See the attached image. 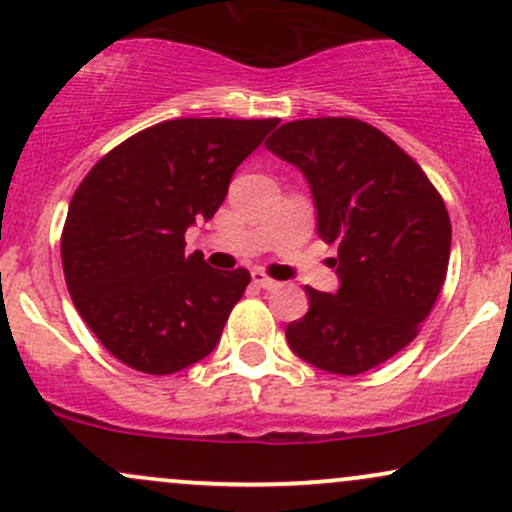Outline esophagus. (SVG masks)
I'll use <instances>...</instances> for the list:
<instances>
[{
    "instance_id": "34e87169",
    "label": "esophagus",
    "mask_w": 512,
    "mask_h": 512,
    "mask_svg": "<svg viewBox=\"0 0 512 512\" xmlns=\"http://www.w3.org/2000/svg\"><path fill=\"white\" fill-rule=\"evenodd\" d=\"M252 284L260 286V289H274V286H279V281L264 274L262 269H255V272H252Z\"/></svg>"
}]
</instances>
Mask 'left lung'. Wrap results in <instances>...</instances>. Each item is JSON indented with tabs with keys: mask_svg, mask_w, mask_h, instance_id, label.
<instances>
[{
	"mask_svg": "<svg viewBox=\"0 0 512 512\" xmlns=\"http://www.w3.org/2000/svg\"><path fill=\"white\" fill-rule=\"evenodd\" d=\"M267 149L303 170L317 233L337 243L339 291L305 286L310 310L286 327L293 354L358 375L402 351L431 313L450 260V216L419 163L356 117L281 125Z\"/></svg>",
	"mask_w": 512,
	"mask_h": 512,
	"instance_id": "1",
	"label": "left lung"
}]
</instances>
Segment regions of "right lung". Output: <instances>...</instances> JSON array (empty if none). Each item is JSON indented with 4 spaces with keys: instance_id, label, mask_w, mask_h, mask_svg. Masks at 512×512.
Listing matches in <instances>:
<instances>
[{
    "instance_id": "obj_1",
    "label": "right lung",
    "mask_w": 512,
    "mask_h": 512,
    "mask_svg": "<svg viewBox=\"0 0 512 512\" xmlns=\"http://www.w3.org/2000/svg\"><path fill=\"white\" fill-rule=\"evenodd\" d=\"M279 122H158L108 151L76 187L62 228L64 281L117 361L168 375L211 354L250 272H216L202 252L187 255L185 231L216 214L236 168Z\"/></svg>"
}]
</instances>
